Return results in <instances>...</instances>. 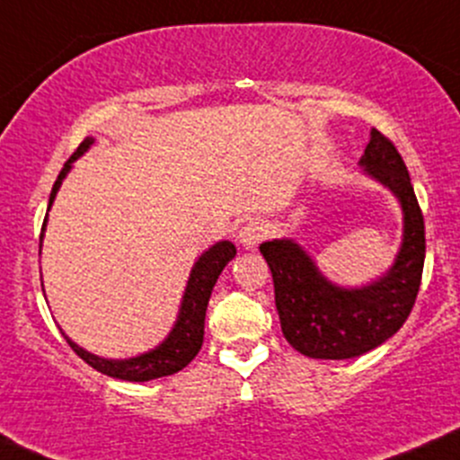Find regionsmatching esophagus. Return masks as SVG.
<instances>
[{
    "label": "esophagus",
    "mask_w": 460,
    "mask_h": 460,
    "mask_svg": "<svg viewBox=\"0 0 460 460\" xmlns=\"http://www.w3.org/2000/svg\"><path fill=\"white\" fill-rule=\"evenodd\" d=\"M262 238H264V229L256 220L247 222V225L238 231V240L244 249H256Z\"/></svg>",
    "instance_id": "34e87169"
}]
</instances>
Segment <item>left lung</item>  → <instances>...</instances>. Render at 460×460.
<instances>
[{"mask_svg": "<svg viewBox=\"0 0 460 460\" xmlns=\"http://www.w3.org/2000/svg\"><path fill=\"white\" fill-rule=\"evenodd\" d=\"M365 173L387 187L402 207V244L385 276L365 287L333 285L294 240L260 244L273 276L280 327L309 358L345 360L383 345L402 327L416 303L425 262V222L410 173L394 142L372 128Z\"/></svg>", "mask_w": 460, "mask_h": 460, "instance_id": "8db88e82", "label": "left lung"}]
</instances>
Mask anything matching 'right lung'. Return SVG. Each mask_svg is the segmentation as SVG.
I'll return each mask as SVG.
<instances>
[{"instance_id": "right-lung-1", "label": "right lung", "mask_w": 460, "mask_h": 460, "mask_svg": "<svg viewBox=\"0 0 460 460\" xmlns=\"http://www.w3.org/2000/svg\"><path fill=\"white\" fill-rule=\"evenodd\" d=\"M93 144V137H86L84 142L77 146V151L68 157V162L64 164V169L59 171L58 180L53 184V191H50L49 208L53 204L55 196H58L59 187H62V180L66 178V173L71 171L73 162L80 155H84V151ZM49 220V213L44 217ZM44 226H41L40 240L44 238ZM235 247L229 243V240H222V243L213 244L208 252H204L198 262L193 264L191 276H189L187 289H184L182 305H180L178 320H175L173 329H171L169 336L164 338L162 345H157L155 349L146 351V354L136 356V358H124V360H109L100 358V356L91 354V351L82 349L80 345L71 341L66 333H62L66 338V342L71 345V349L80 356L84 363L91 365L97 372L111 376V378L119 380H131V383H144V380L162 378V376H171L180 369L187 367L193 358L200 351L202 341H204V316H207V305L208 298H211L213 285H216L217 276L222 273V269L226 267L229 260H234Z\"/></svg>"}]
</instances>
